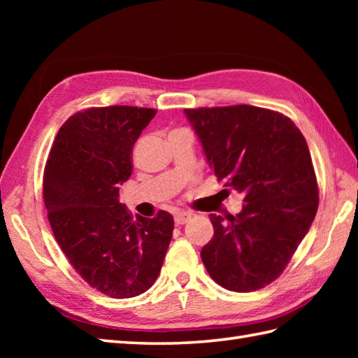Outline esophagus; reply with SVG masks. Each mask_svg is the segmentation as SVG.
<instances>
[{"mask_svg": "<svg viewBox=\"0 0 358 358\" xmlns=\"http://www.w3.org/2000/svg\"><path fill=\"white\" fill-rule=\"evenodd\" d=\"M191 217H192L191 212H186V210L178 212V214H175V224L177 226L185 224L189 222V220H191Z\"/></svg>", "mask_w": 358, "mask_h": 358, "instance_id": "esophagus-1", "label": "esophagus"}]
</instances>
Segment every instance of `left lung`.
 <instances>
[{"label":"left lung","mask_w":358,"mask_h":358,"mask_svg":"<svg viewBox=\"0 0 358 358\" xmlns=\"http://www.w3.org/2000/svg\"><path fill=\"white\" fill-rule=\"evenodd\" d=\"M185 115L218 181L245 195L237 215H209L214 237L201 260L220 286L257 291L285 271L317 214L305 136L283 113L248 104L185 109Z\"/></svg>","instance_id":"left-lung-1"}]
</instances>
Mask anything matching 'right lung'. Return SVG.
I'll use <instances>...</instances> for the list:
<instances>
[{
  "mask_svg": "<svg viewBox=\"0 0 358 358\" xmlns=\"http://www.w3.org/2000/svg\"><path fill=\"white\" fill-rule=\"evenodd\" d=\"M155 109L90 108L59 127L45 163L43 199L53 235L83 280L113 299L155 283L173 218H132L118 201L132 173V149Z\"/></svg>",
  "mask_w": 358,
  "mask_h": 358,
  "instance_id": "obj_1",
  "label": "right lung"
}]
</instances>
